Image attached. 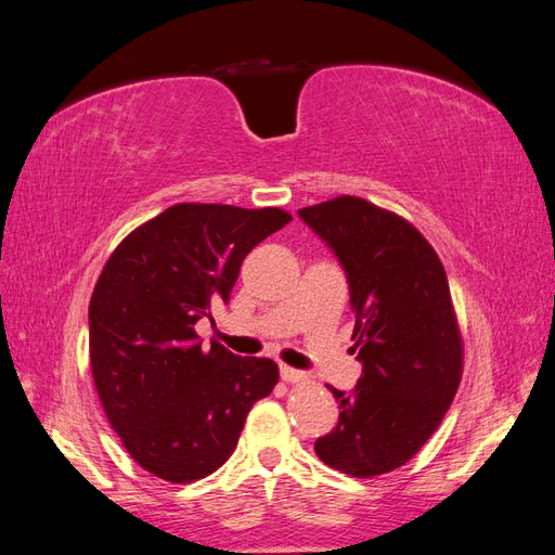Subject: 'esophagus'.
Instances as JSON below:
<instances>
[{
	"label": "esophagus",
	"mask_w": 555,
	"mask_h": 555,
	"mask_svg": "<svg viewBox=\"0 0 555 555\" xmlns=\"http://www.w3.org/2000/svg\"><path fill=\"white\" fill-rule=\"evenodd\" d=\"M280 377L284 382H289V384H300V382L308 379V375L304 371H296V367H292V365H282L280 367Z\"/></svg>",
	"instance_id": "34e87169"
}]
</instances>
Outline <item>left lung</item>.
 Instances as JSON below:
<instances>
[{"label":"left lung","mask_w":555,"mask_h":555,"mask_svg":"<svg viewBox=\"0 0 555 555\" xmlns=\"http://www.w3.org/2000/svg\"><path fill=\"white\" fill-rule=\"evenodd\" d=\"M298 215L345 268L363 363L351 393L328 386L340 416L314 451L351 477L391 473L438 430L461 384L463 338L444 266L408 220L365 198L338 196Z\"/></svg>","instance_id":"1"}]
</instances>
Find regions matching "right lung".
<instances>
[{
    "instance_id": "obj_1",
    "label": "right lung",
    "mask_w": 555,
    "mask_h": 555,
    "mask_svg": "<svg viewBox=\"0 0 555 555\" xmlns=\"http://www.w3.org/2000/svg\"><path fill=\"white\" fill-rule=\"evenodd\" d=\"M289 222L280 208L176 204L108 257L90 298L92 379L108 424L150 475H212L278 384L275 361L220 343L201 349L194 324L227 304L251 247Z\"/></svg>"
}]
</instances>
